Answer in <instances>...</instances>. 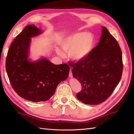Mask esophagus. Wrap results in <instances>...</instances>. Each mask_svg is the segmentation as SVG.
I'll use <instances>...</instances> for the list:
<instances>
[{
    "mask_svg": "<svg viewBox=\"0 0 134 134\" xmlns=\"http://www.w3.org/2000/svg\"><path fill=\"white\" fill-rule=\"evenodd\" d=\"M69 76L70 78L72 77V70L71 69H70V72H69Z\"/></svg>",
    "mask_w": 134,
    "mask_h": 134,
    "instance_id": "34e87169",
    "label": "esophagus"
}]
</instances>
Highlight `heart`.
I'll list each match as a JSON object with an SVG mask.
<instances>
[{
	"label": "heart",
	"instance_id": "obj_1",
	"mask_svg": "<svg viewBox=\"0 0 134 134\" xmlns=\"http://www.w3.org/2000/svg\"><path fill=\"white\" fill-rule=\"evenodd\" d=\"M94 38L92 34L89 33H78L67 37L60 44L62 49L65 52H69V56L73 61L81 62L86 59L92 52ZM59 55L64 56V53L57 49Z\"/></svg>",
	"mask_w": 134,
	"mask_h": 134
}]
</instances>
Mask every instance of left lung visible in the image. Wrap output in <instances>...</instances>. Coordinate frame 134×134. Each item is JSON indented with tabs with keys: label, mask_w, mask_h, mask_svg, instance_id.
<instances>
[{
	"label": "left lung",
	"mask_w": 134,
	"mask_h": 134,
	"mask_svg": "<svg viewBox=\"0 0 134 134\" xmlns=\"http://www.w3.org/2000/svg\"><path fill=\"white\" fill-rule=\"evenodd\" d=\"M100 41L82 61L71 62L72 75L82 87L76 97L85 104L98 105L112 94L123 72L120 47L114 37L102 26Z\"/></svg>",
	"instance_id": "8db88e82"
}]
</instances>
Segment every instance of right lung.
<instances>
[{
	"instance_id": "add662e5",
	"label": "right lung",
	"mask_w": 134,
	"mask_h": 134,
	"mask_svg": "<svg viewBox=\"0 0 134 134\" xmlns=\"http://www.w3.org/2000/svg\"><path fill=\"white\" fill-rule=\"evenodd\" d=\"M41 33L34 25L25 27L11 43L5 60V69L14 91L26 100H48L60 82L66 79L70 67L56 65L43 58L35 62L28 59L31 37Z\"/></svg>"
}]
</instances>
